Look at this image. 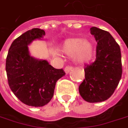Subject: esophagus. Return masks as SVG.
I'll list each match as a JSON object with an SVG mask.
<instances>
[{
  "instance_id": "obj_1",
  "label": "esophagus",
  "mask_w": 128,
  "mask_h": 128,
  "mask_svg": "<svg viewBox=\"0 0 128 128\" xmlns=\"http://www.w3.org/2000/svg\"><path fill=\"white\" fill-rule=\"evenodd\" d=\"M72 70V67L71 66H66L64 68V71H65L66 73L70 72V71H71Z\"/></svg>"
}]
</instances>
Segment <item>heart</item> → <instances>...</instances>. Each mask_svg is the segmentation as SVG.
Masks as SVG:
<instances>
[{"label": "heart", "mask_w": 128, "mask_h": 128, "mask_svg": "<svg viewBox=\"0 0 128 128\" xmlns=\"http://www.w3.org/2000/svg\"><path fill=\"white\" fill-rule=\"evenodd\" d=\"M62 51L72 56L78 64H88L93 60L95 50L92 44L82 38H69L64 40Z\"/></svg>", "instance_id": "b5f03b06"}]
</instances>
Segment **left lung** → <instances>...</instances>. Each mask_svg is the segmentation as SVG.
Here are the masks:
<instances>
[{
	"label": "left lung",
	"mask_w": 128,
	"mask_h": 128,
	"mask_svg": "<svg viewBox=\"0 0 128 128\" xmlns=\"http://www.w3.org/2000/svg\"><path fill=\"white\" fill-rule=\"evenodd\" d=\"M90 33L97 42L96 58L84 68L85 79L80 84L81 96L88 102H101L114 92L122 74L119 45L107 31L91 27Z\"/></svg>",
	"instance_id": "8db88e82"
}]
</instances>
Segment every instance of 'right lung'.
I'll return each instance as SVG.
<instances>
[{
  "instance_id": "add662e5",
  "label": "right lung",
  "mask_w": 128,
  "mask_h": 128,
  "mask_svg": "<svg viewBox=\"0 0 128 128\" xmlns=\"http://www.w3.org/2000/svg\"><path fill=\"white\" fill-rule=\"evenodd\" d=\"M45 32L34 28L14 40L6 60V71L10 88L24 104L43 107L52 99L57 81L65 75L63 69H56L46 60L30 55L28 45L43 38Z\"/></svg>"
}]
</instances>
